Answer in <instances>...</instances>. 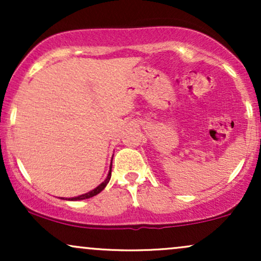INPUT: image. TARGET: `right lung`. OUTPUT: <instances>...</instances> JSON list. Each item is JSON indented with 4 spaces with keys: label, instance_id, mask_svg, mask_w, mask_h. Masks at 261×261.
<instances>
[{
    "label": "right lung",
    "instance_id": "add662e5",
    "mask_svg": "<svg viewBox=\"0 0 261 261\" xmlns=\"http://www.w3.org/2000/svg\"><path fill=\"white\" fill-rule=\"evenodd\" d=\"M110 176H112V166H110V170H109V173H108V176H107L106 180L101 182V184L98 185V187L95 189H93V190L89 191V193H86V194H83V195H80V196H76V197H70V199H65V197H61V199L62 200H70V201H77V200H85V199H89V197L95 196L97 194H99L100 191L107 187V184L110 180Z\"/></svg>",
    "mask_w": 261,
    "mask_h": 261
}]
</instances>
